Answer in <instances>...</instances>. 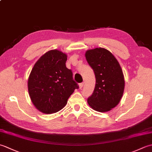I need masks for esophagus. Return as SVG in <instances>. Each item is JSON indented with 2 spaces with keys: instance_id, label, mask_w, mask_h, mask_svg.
Here are the masks:
<instances>
[{
  "instance_id": "obj_1",
  "label": "esophagus",
  "mask_w": 152,
  "mask_h": 152,
  "mask_svg": "<svg viewBox=\"0 0 152 152\" xmlns=\"http://www.w3.org/2000/svg\"><path fill=\"white\" fill-rule=\"evenodd\" d=\"M83 84H84V83H83V82H82V83H79V86H80V89H82V88H83Z\"/></svg>"
}]
</instances>
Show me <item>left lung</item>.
<instances>
[{
	"label": "left lung",
	"mask_w": 152,
	"mask_h": 152,
	"mask_svg": "<svg viewBox=\"0 0 152 152\" xmlns=\"http://www.w3.org/2000/svg\"><path fill=\"white\" fill-rule=\"evenodd\" d=\"M87 61L94 71L96 83L88 102L95 110L108 112L118 104L124 91L121 66L114 56L104 48L86 51Z\"/></svg>",
	"instance_id": "8db88e82"
}]
</instances>
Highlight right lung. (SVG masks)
Returning a JSON list of instances; mask_svg holds the SVG:
<instances>
[{
    "label": "right lung",
    "instance_id": "obj_1",
    "mask_svg": "<svg viewBox=\"0 0 152 152\" xmlns=\"http://www.w3.org/2000/svg\"><path fill=\"white\" fill-rule=\"evenodd\" d=\"M67 56L53 50L43 55L35 63L28 80L32 102L38 110L52 114L62 109L74 89L79 86L67 69Z\"/></svg>",
    "mask_w": 152,
    "mask_h": 152
}]
</instances>
